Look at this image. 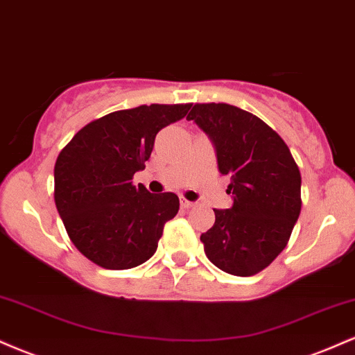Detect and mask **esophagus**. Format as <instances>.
Returning a JSON list of instances; mask_svg holds the SVG:
<instances>
[{
    "mask_svg": "<svg viewBox=\"0 0 355 355\" xmlns=\"http://www.w3.org/2000/svg\"><path fill=\"white\" fill-rule=\"evenodd\" d=\"M180 205H182V209H193L195 202H190V200H187V198L180 197Z\"/></svg>",
    "mask_w": 355,
    "mask_h": 355,
    "instance_id": "34e87169",
    "label": "esophagus"
}]
</instances>
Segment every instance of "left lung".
Returning <instances> with one entry per match:
<instances>
[{
	"label": "left lung",
	"instance_id": "8db88e82",
	"mask_svg": "<svg viewBox=\"0 0 355 355\" xmlns=\"http://www.w3.org/2000/svg\"><path fill=\"white\" fill-rule=\"evenodd\" d=\"M187 120L209 135L234 198L230 209H214V227L200 235L205 254L227 274H259L287 245L300 215L299 166L282 138L245 110L197 103Z\"/></svg>",
	"mask_w": 355,
	"mask_h": 355
}]
</instances>
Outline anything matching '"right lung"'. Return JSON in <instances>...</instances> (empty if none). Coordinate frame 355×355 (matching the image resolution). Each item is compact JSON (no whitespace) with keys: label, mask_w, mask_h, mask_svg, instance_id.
<instances>
[{"label":"right lung","mask_w":355,"mask_h":355,"mask_svg":"<svg viewBox=\"0 0 355 355\" xmlns=\"http://www.w3.org/2000/svg\"><path fill=\"white\" fill-rule=\"evenodd\" d=\"M191 105H141L108 113L80 130L55 164V203L75 247L96 266L125 270L155 254L177 215L172 191L150 193L133 175L145 168L155 137Z\"/></svg>","instance_id":"1"}]
</instances>
